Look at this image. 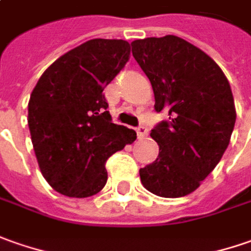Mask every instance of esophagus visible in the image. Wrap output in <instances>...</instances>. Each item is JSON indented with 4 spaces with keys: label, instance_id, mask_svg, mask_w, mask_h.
<instances>
[{
    "label": "esophagus",
    "instance_id": "obj_1",
    "mask_svg": "<svg viewBox=\"0 0 251 251\" xmlns=\"http://www.w3.org/2000/svg\"><path fill=\"white\" fill-rule=\"evenodd\" d=\"M136 133H137V137H139V139H144V137L147 136V127L143 125L137 126V127H136Z\"/></svg>",
    "mask_w": 251,
    "mask_h": 251
}]
</instances>
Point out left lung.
Segmentation results:
<instances>
[{
	"label": "left lung",
	"instance_id": "8db88e82",
	"mask_svg": "<svg viewBox=\"0 0 251 251\" xmlns=\"http://www.w3.org/2000/svg\"><path fill=\"white\" fill-rule=\"evenodd\" d=\"M132 54L154 90L167 121L151 129L157 160L140 168L143 186L160 197L195 192L217 167L236 121L233 96L221 68L176 36L134 40Z\"/></svg>",
	"mask_w": 251,
	"mask_h": 251
}]
</instances>
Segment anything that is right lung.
Here are the masks:
<instances>
[{
	"mask_svg": "<svg viewBox=\"0 0 251 251\" xmlns=\"http://www.w3.org/2000/svg\"><path fill=\"white\" fill-rule=\"evenodd\" d=\"M130 58L125 40L94 39L59 56L41 75L29 101V129L40 171L69 197L105 186V162L136 140L109 115L104 89Z\"/></svg>",
	"mask_w": 251,
	"mask_h": 251,
	"instance_id": "obj_1",
	"label": "right lung"
}]
</instances>
